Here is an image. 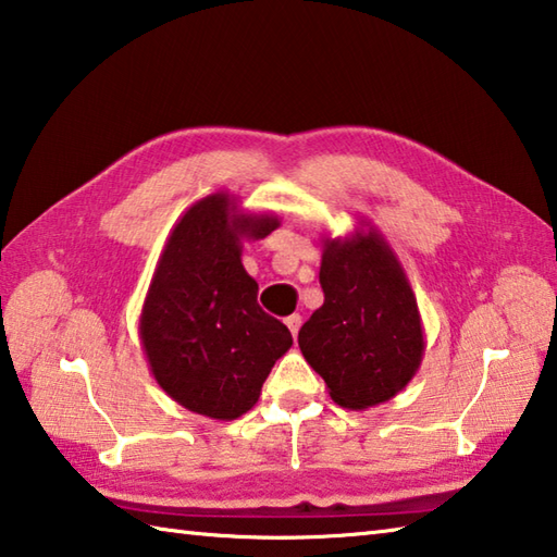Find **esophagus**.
<instances>
[{"label":"esophagus","mask_w":557,"mask_h":557,"mask_svg":"<svg viewBox=\"0 0 557 557\" xmlns=\"http://www.w3.org/2000/svg\"><path fill=\"white\" fill-rule=\"evenodd\" d=\"M300 324H302V317H300V314H290V317H286V326L290 329L293 338L298 336V332H300Z\"/></svg>","instance_id":"34e87169"}]
</instances>
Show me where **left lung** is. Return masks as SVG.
Wrapping results in <instances>:
<instances>
[{
    "mask_svg": "<svg viewBox=\"0 0 557 557\" xmlns=\"http://www.w3.org/2000/svg\"><path fill=\"white\" fill-rule=\"evenodd\" d=\"M324 305L298 344L332 401L366 411L394 399L421 370L425 334L406 269L384 235L358 219L348 235H324Z\"/></svg>",
    "mask_w": 557,
    "mask_h": 557,
    "instance_id": "left-lung-1",
    "label": "left lung"
}]
</instances>
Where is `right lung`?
I'll return each instance as SVG.
<instances>
[{
  "mask_svg": "<svg viewBox=\"0 0 557 557\" xmlns=\"http://www.w3.org/2000/svg\"><path fill=\"white\" fill-rule=\"evenodd\" d=\"M278 225L276 213L247 211L231 191H213L168 235L139 338L158 387L191 413L240 418L293 346L288 326L257 305L259 286L243 267V243L262 240Z\"/></svg>",
  "mask_w": 557,
  "mask_h": 557,
  "instance_id": "right-lung-1",
  "label": "right lung"
}]
</instances>
